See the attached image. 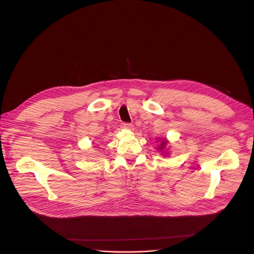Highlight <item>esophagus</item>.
<instances>
[{"label": "esophagus", "mask_w": 254, "mask_h": 254, "mask_svg": "<svg viewBox=\"0 0 254 254\" xmlns=\"http://www.w3.org/2000/svg\"><path fill=\"white\" fill-rule=\"evenodd\" d=\"M122 128L128 129V130H132L133 126H132V124H130V123H122Z\"/></svg>", "instance_id": "obj_1"}]
</instances>
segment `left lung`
Wrapping results in <instances>:
<instances>
[{"instance_id": "obj_1", "label": "left lung", "mask_w": 254, "mask_h": 254, "mask_svg": "<svg viewBox=\"0 0 254 254\" xmlns=\"http://www.w3.org/2000/svg\"><path fill=\"white\" fill-rule=\"evenodd\" d=\"M166 143H167V142H166L165 140H164V141H162V144H161V147H160V149H162V148H164V146L166 145Z\"/></svg>"}]
</instances>
